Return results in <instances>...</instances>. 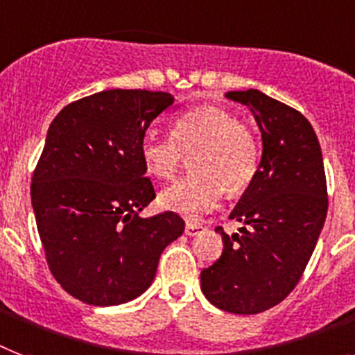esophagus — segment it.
<instances>
[{"label": "esophagus", "instance_id": "34e87169", "mask_svg": "<svg viewBox=\"0 0 355 355\" xmlns=\"http://www.w3.org/2000/svg\"><path fill=\"white\" fill-rule=\"evenodd\" d=\"M204 226L200 223H193V220H187L186 223V235L193 237V235H198V233L202 232Z\"/></svg>", "mask_w": 355, "mask_h": 355}]
</instances>
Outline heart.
I'll return each mask as SVG.
<instances>
[{"mask_svg":"<svg viewBox=\"0 0 355 355\" xmlns=\"http://www.w3.org/2000/svg\"><path fill=\"white\" fill-rule=\"evenodd\" d=\"M144 168L160 180H173L191 158L193 175L168 187L160 202L187 217L217 206L226 189L243 193L257 175L261 146L257 135L233 112L204 105L173 118L169 137L146 135L140 142Z\"/></svg>","mask_w":355,"mask_h":355,"instance_id":"heart-1","label":"heart"}]
</instances>
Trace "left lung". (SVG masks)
I'll list each match as a JSON object with an SVG mask.
<instances>
[{"label":"left lung","mask_w":355,"mask_h":355,"mask_svg":"<svg viewBox=\"0 0 355 355\" xmlns=\"http://www.w3.org/2000/svg\"><path fill=\"white\" fill-rule=\"evenodd\" d=\"M248 105L262 135V158L230 218L243 224L227 237L223 255L200 272L207 301L239 315L277 306L301 281L328 209L321 146L297 109L257 89L230 91Z\"/></svg>","instance_id":"left-lung-1"}]
</instances>
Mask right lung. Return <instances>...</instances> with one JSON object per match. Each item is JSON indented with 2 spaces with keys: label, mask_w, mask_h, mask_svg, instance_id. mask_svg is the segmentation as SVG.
Here are the masks:
<instances>
[{
  "label": "right lung",
  "mask_w": 355,
  "mask_h": 355,
  "mask_svg": "<svg viewBox=\"0 0 355 355\" xmlns=\"http://www.w3.org/2000/svg\"><path fill=\"white\" fill-rule=\"evenodd\" d=\"M171 103L168 93L111 89L69 103L49 128L31 182L37 233L53 277L85 304L138 297L182 235L178 213L138 215L157 197L140 142Z\"/></svg>",
  "instance_id": "obj_1"
}]
</instances>
